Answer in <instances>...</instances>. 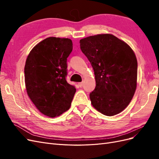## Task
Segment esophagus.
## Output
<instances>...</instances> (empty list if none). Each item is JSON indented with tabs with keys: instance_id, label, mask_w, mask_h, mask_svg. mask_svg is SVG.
Wrapping results in <instances>:
<instances>
[{
	"instance_id": "1",
	"label": "esophagus",
	"mask_w": 159,
	"mask_h": 159,
	"mask_svg": "<svg viewBox=\"0 0 159 159\" xmlns=\"http://www.w3.org/2000/svg\"><path fill=\"white\" fill-rule=\"evenodd\" d=\"M83 85H84V83H83V82H80V83H78V85L80 86V87H82Z\"/></svg>"
}]
</instances>
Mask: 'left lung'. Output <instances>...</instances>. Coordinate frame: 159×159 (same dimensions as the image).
Here are the masks:
<instances>
[{"mask_svg":"<svg viewBox=\"0 0 159 159\" xmlns=\"http://www.w3.org/2000/svg\"><path fill=\"white\" fill-rule=\"evenodd\" d=\"M80 43L94 71L96 86L89 94L91 104L107 116L121 113L131 102L137 88V61L134 52L109 34L91 36Z\"/></svg>","mask_w":159,"mask_h":159,"instance_id":"8db88e82","label":"left lung"}]
</instances>
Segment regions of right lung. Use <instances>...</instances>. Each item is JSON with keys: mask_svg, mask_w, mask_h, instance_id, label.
I'll use <instances>...</instances> for the list:
<instances>
[{"mask_svg": "<svg viewBox=\"0 0 159 159\" xmlns=\"http://www.w3.org/2000/svg\"><path fill=\"white\" fill-rule=\"evenodd\" d=\"M73 49L69 38H47L33 48L25 66L28 97L42 114L59 116L70 107L76 89L66 81L67 58Z\"/></svg>", "mask_w": 159, "mask_h": 159, "instance_id": "obj_1", "label": "right lung"}]
</instances>
